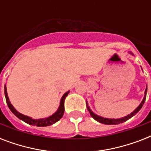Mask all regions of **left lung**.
<instances>
[{
  "instance_id": "obj_1",
  "label": "left lung",
  "mask_w": 151,
  "mask_h": 151,
  "mask_svg": "<svg viewBox=\"0 0 151 151\" xmlns=\"http://www.w3.org/2000/svg\"><path fill=\"white\" fill-rule=\"evenodd\" d=\"M147 88H146L145 90V95H144V97H143V101L141 102V103L139 105V106L137 108H136V110H134L133 112H132L130 114L127 115V116H125V117H122V118H118V119H111V118H106V117H100V116H99V115L96 114H94V113L92 112V110H91V109L89 108V106H88V103L87 101H86V105H87V109L89 111L90 113V115L92 116L93 118H94L96 121H97V122H99V123H102V124H121V123H123V122H126V121H128L129 119H130L131 117H132L135 114H136L139 111V110H140L141 108H142V106H143V104H144V103H145V100H146V96H147Z\"/></svg>"
}]
</instances>
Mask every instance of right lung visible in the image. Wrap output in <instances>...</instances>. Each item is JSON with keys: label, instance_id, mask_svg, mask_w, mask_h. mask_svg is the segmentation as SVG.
I'll list each match as a JSON object with an SVG mask.
<instances>
[{"label": "right lung", "instance_id": "add662e5", "mask_svg": "<svg viewBox=\"0 0 151 151\" xmlns=\"http://www.w3.org/2000/svg\"><path fill=\"white\" fill-rule=\"evenodd\" d=\"M70 92V91L66 92L65 94L62 96L61 100H60V104H59V109L57 110V111L55 114L50 116V117H45V118H41V119H33L32 117H28V116H26V115H23L22 114H20L19 112H18L17 110H15V108L13 107V106L12 105V103H10L9 99H8V93H7V88H6V86L4 85V95H5L6 98V103L8 104V107L10 109V110L14 114L19 118L20 120H22L24 122L27 123V124H30V125H36L37 127H45V126H49V125H52V124H55V122H57L58 121L61 119L63 115L64 114V101L66 97L67 96V95Z\"/></svg>", "mask_w": 151, "mask_h": 151}]
</instances>
